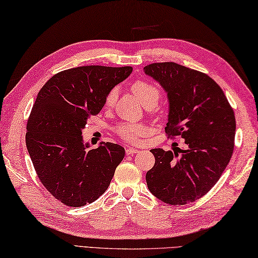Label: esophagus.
<instances>
[{"mask_svg":"<svg viewBox=\"0 0 258 258\" xmlns=\"http://www.w3.org/2000/svg\"><path fill=\"white\" fill-rule=\"evenodd\" d=\"M139 150L136 149V148H133V147H127V149H125V154L127 155H135V154H138Z\"/></svg>","mask_w":258,"mask_h":258,"instance_id":"34e87169","label":"esophagus"}]
</instances>
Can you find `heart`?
Here are the masks:
<instances>
[{
    "label": "heart",
    "instance_id": "b5f03b06",
    "mask_svg": "<svg viewBox=\"0 0 258 258\" xmlns=\"http://www.w3.org/2000/svg\"><path fill=\"white\" fill-rule=\"evenodd\" d=\"M131 91L137 96V99L144 106L148 104H153L156 106L160 99V92L157 87L144 81H138L134 83L133 86H131ZM115 96L116 92L114 90L111 91L108 96H106L105 104L108 106L112 105L115 100ZM116 133L124 140H127V142L136 143L140 137L146 135L147 128L140 123H123L116 128Z\"/></svg>",
    "mask_w": 258,
    "mask_h": 258
}]
</instances>
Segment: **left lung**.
Returning a JSON list of instances; mask_svg holds the SVG:
<instances>
[{
  "label": "left lung",
  "instance_id": "obj_1",
  "mask_svg": "<svg viewBox=\"0 0 258 258\" xmlns=\"http://www.w3.org/2000/svg\"><path fill=\"white\" fill-rule=\"evenodd\" d=\"M144 71L167 94L165 130L187 145L185 150H150L156 162L146 174L147 186L168 205L194 202L210 191L231 158L234 111L220 86L201 72L172 61L154 62Z\"/></svg>",
  "mask_w": 258,
  "mask_h": 258
}]
</instances>
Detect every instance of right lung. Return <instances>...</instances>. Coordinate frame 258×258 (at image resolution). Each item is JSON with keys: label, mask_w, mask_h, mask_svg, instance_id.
<instances>
[{"label": "right lung", "mask_w": 258, "mask_h": 258, "mask_svg": "<svg viewBox=\"0 0 258 258\" xmlns=\"http://www.w3.org/2000/svg\"><path fill=\"white\" fill-rule=\"evenodd\" d=\"M131 73L130 66L76 67L53 75L37 95L27 124V149L43 186L66 206L94 202L124 157L118 144L102 142L91 149L82 130Z\"/></svg>", "instance_id": "1"}]
</instances>
